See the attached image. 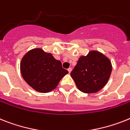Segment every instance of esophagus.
I'll list each match as a JSON object with an SVG mask.
<instances>
[{"mask_svg": "<svg viewBox=\"0 0 130 130\" xmlns=\"http://www.w3.org/2000/svg\"><path fill=\"white\" fill-rule=\"evenodd\" d=\"M67 71H69V73H70L71 72V71H72V68H70V67H69V68L67 69Z\"/></svg>", "mask_w": 130, "mask_h": 130, "instance_id": "esophagus-1", "label": "esophagus"}]
</instances>
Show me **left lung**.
I'll list each match as a JSON object with an SVG mask.
<instances>
[{"instance_id":"obj_1","label":"left lung","mask_w":130,"mask_h":130,"mask_svg":"<svg viewBox=\"0 0 130 130\" xmlns=\"http://www.w3.org/2000/svg\"><path fill=\"white\" fill-rule=\"evenodd\" d=\"M112 69V63L107 57L92 50L79 57L71 76L81 92L95 93L106 85Z\"/></svg>"}]
</instances>
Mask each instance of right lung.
<instances>
[{"label":"right lung","mask_w":130,"mask_h":130,"mask_svg":"<svg viewBox=\"0 0 130 130\" xmlns=\"http://www.w3.org/2000/svg\"><path fill=\"white\" fill-rule=\"evenodd\" d=\"M23 78L38 92H50L55 89L65 75L69 73L61 63L52 53L40 48L30 50L24 55L20 63Z\"/></svg>","instance_id":"add662e5"}]
</instances>
